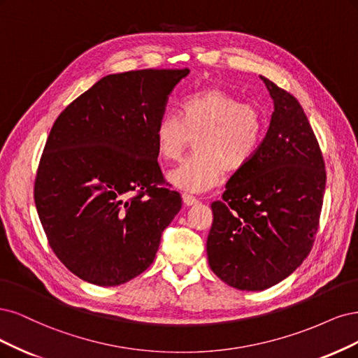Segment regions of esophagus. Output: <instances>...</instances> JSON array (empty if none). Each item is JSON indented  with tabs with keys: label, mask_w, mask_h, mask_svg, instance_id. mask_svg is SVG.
<instances>
[{
	"label": "esophagus",
	"mask_w": 358,
	"mask_h": 358,
	"mask_svg": "<svg viewBox=\"0 0 358 358\" xmlns=\"http://www.w3.org/2000/svg\"><path fill=\"white\" fill-rule=\"evenodd\" d=\"M182 202L186 203L187 206H192V205L198 203V199H196L194 196H192V194H189V193H182Z\"/></svg>",
	"instance_id": "34e87169"
}]
</instances>
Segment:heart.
Here are the masks:
<instances>
[{
    "instance_id": "heart-1",
    "label": "heart",
    "mask_w": 358,
    "mask_h": 358,
    "mask_svg": "<svg viewBox=\"0 0 358 358\" xmlns=\"http://www.w3.org/2000/svg\"><path fill=\"white\" fill-rule=\"evenodd\" d=\"M266 134V117L255 106L220 87L184 96L178 117L162 114L155 124L157 156L177 160L189 145L194 155L168 172V181L181 190L205 192L220 181L223 171L235 174L256 156Z\"/></svg>"
}]
</instances>
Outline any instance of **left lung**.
<instances>
[{
  "instance_id": "left-lung-1",
  "label": "left lung",
  "mask_w": 358,
  "mask_h": 358,
  "mask_svg": "<svg viewBox=\"0 0 358 358\" xmlns=\"http://www.w3.org/2000/svg\"><path fill=\"white\" fill-rule=\"evenodd\" d=\"M273 101L269 129L250 164L211 203L206 239L211 271L227 285L262 292L292 275L318 229L326 171L317 138L297 99L266 77Z\"/></svg>"
}]
</instances>
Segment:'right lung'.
<instances>
[{
    "label": "right lung",
    "mask_w": 358,
    "mask_h": 358,
    "mask_svg": "<svg viewBox=\"0 0 358 358\" xmlns=\"http://www.w3.org/2000/svg\"><path fill=\"white\" fill-rule=\"evenodd\" d=\"M189 70L102 77L56 119L40 160L34 199L55 255L80 280L114 287L153 263L181 210L159 187L155 124Z\"/></svg>",
    "instance_id": "add662e5"
}]
</instances>
